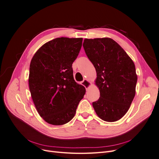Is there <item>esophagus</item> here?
Segmentation results:
<instances>
[{"instance_id": "1", "label": "esophagus", "mask_w": 159, "mask_h": 159, "mask_svg": "<svg viewBox=\"0 0 159 159\" xmlns=\"http://www.w3.org/2000/svg\"><path fill=\"white\" fill-rule=\"evenodd\" d=\"M82 85L84 86V87H85V89H86V90L88 91V89L90 88V87L91 86V82L89 80H87V79H85V80H84L82 82Z\"/></svg>"}]
</instances>
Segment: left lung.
Masks as SVG:
<instances>
[{
	"label": "left lung",
	"instance_id": "left-lung-1",
	"mask_svg": "<svg viewBox=\"0 0 159 159\" xmlns=\"http://www.w3.org/2000/svg\"><path fill=\"white\" fill-rule=\"evenodd\" d=\"M83 47L96 71L95 85L100 97L93 103L95 112L103 120L117 121L127 112L135 96L134 63L110 38L85 39Z\"/></svg>",
	"mask_w": 159,
	"mask_h": 159
}]
</instances>
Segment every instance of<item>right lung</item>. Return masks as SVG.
<instances>
[{
    "mask_svg": "<svg viewBox=\"0 0 159 159\" xmlns=\"http://www.w3.org/2000/svg\"><path fill=\"white\" fill-rule=\"evenodd\" d=\"M82 44V38H56L42 46L31 60V96L40 116L50 124L70 122L85 93L75 81L72 69Z\"/></svg>",
    "mask_w": 159,
    "mask_h": 159,
    "instance_id": "add662e5",
    "label": "right lung"
}]
</instances>
